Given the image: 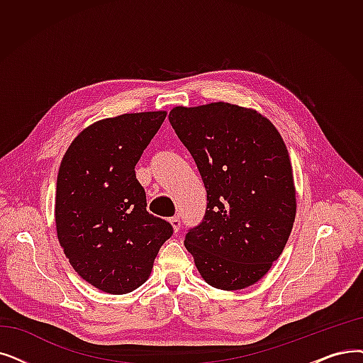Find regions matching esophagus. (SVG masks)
Segmentation results:
<instances>
[{"label": "esophagus", "mask_w": 363, "mask_h": 363, "mask_svg": "<svg viewBox=\"0 0 363 363\" xmlns=\"http://www.w3.org/2000/svg\"><path fill=\"white\" fill-rule=\"evenodd\" d=\"M169 223H170V225H172L173 231H175V233H178V231H179V228H181V219H179V216H173V218H170V219H169Z\"/></svg>", "instance_id": "1"}]
</instances>
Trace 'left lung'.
<instances>
[{
  "label": "left lung",
  "mask_w": 363,
  "mask_h": 363,
  "mask_svg": "<svg viewBox=\"0 0 363 363\" xmlns=\"http://www.w3.org/2000/svg\"><path fill=\"white\" fill-rule=\"evenodd\" d=\"M169 121L191 152L208 193L201 224L184 245L211 286L239 291L272 269L289 239L296 193L274 124L228 102L175 106Z\"/></svg>",
  "instance_id": "obj_1"
}]
</instances>
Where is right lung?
<instances>
[{"label":"right lung","instance_id":"obj_1","mask_svg":"<svg viewBox=\"0 0 363 363\" xmlns=\"http://www.w3.org/2000/svg\"><path fill=\"white\" fill-rule=\"evenodd\" d=\"M166 111L123 114L77 135L60 162L55 223L72 269L106 294L144 285L173 228L147 212L135 166Z\"/></svg>","mask_w":363,"mask_h":363}]
</instances>
